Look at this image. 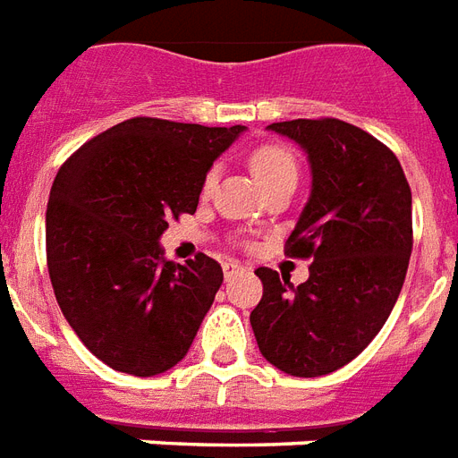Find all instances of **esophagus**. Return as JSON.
I'll use <instances>...</instances> for the list:
<instances>
[{
  "instance_id": "1",
  "label": "esophagus",
  "mask_w": 458,
  "mask_h": 458,
  "mask_svg": "<svg viewBox=\"0 0 458 458\" xmlns=\"http://www.w3.org/2000/svg\"><path fill=\"white\" fill-rule=\"evenodd\" d=\"M240 271H244V266L237 264V261H225V264H223V273H225V280L235 278Z\"/></svg>"
}]
</instances>
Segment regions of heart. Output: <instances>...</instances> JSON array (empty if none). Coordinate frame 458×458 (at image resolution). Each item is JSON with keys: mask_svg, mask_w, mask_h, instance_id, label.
Returning a JSON list of instances; mask_svg holds the SVG:
<instances>
[{"mask_svg": "<svg viewBox=\"0 0 458 458\" xmlns=\"http://www.w3.org/2000/svg\"><path fill=\"white\" fill-rule=\"evenodd\" d=\"M250 165L251 173L257 175V180L266 187L276 185L280 180L285 178H297V161H294L293 152L287 147L278 145V142H266V145H259L254 152L250 154ZM216 178H218V171L211 168V171L204 175V182H201V192L211 194L216 187Z\"/></svg>", "mask_w": 458, "mask_h": 458, "instance_id": "1", "label": "heart"}]
</instances>
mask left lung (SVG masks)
Segmentation results:
<instances>
[{"mask_svg":"<svg viewBox=\"0 0 458 458\" xmlns=\"http://www.w3.org/2000/svg\"><path fill=\"white\" fill-rule=\"evenodd\" d=\"M268 131L309 157L311 194L285 254L311 266L297 287L257 268L264 297L250 323L276 369L327 376L369 347L402 293L413 247L411 187L392 149L352 123L297 118Z\"/></svg>","mask_w":458,"mask_h":458,"instance_id":"8db88e82","label":"left lung"}]
</instances>
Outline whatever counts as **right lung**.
I'll use <instances>...</instances> for the list:
<instances>
[{"label": "right lung", "mask_w": 458, "mask_h": 458, "mask_svg": "<svg viewBox=\"0 0 458 458\" xmlns=\"http://www.w3.org/2000/svg\"><path fill=\"white\" fill-rule=\"evenodd\" d=\"M244 125L138 116L78 149L47 204V268L68 326L121 373L158 376L187 354L223 283L207 254L164 259L168 221L194 214L201 182Z\"/></svg>", "instance_id": "obj_1"}]
</instances>
